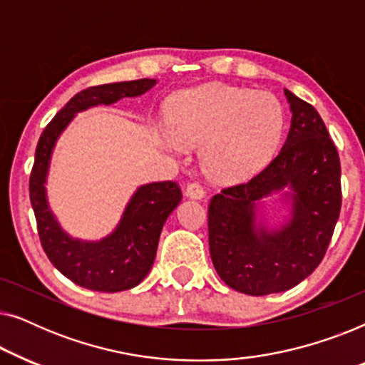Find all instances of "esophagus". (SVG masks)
Segmentation results:
<instances>
[{
  "label": "esophagus",
  "mask_w": 365,
  "mask_h": 365,
  "mask_svg": "<svg viewBox=\"0 0 365 365\" xmlns=\"http://www.w3.org/2000/svg\"><path fill=\"white\" fill-rule=\"evenodd\" d=\"M184 194H186L187 197H192V199H202L204 194H206V191H204V187L201 186L199 182H189L186 189H184Z\"/></svg>",
  "instance_id": "esophagus-1"
}]
</instances>
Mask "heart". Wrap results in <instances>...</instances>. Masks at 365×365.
Listing matches in <instances>:
<instances>
[{
	"instance_id": "1",
	"label": "heart",
	"mask_w": 365,
	"mask_h": 365,
	"mask_svg": "<svg viewBox=\"0 0 365 365\" xmlns=\"http://www.w3.org/2000/svg\"><path fill=\"white\" fill-rule=\"evenodd\" d=\"M173 133L164 143L173 151L202 145L209 176L231 181L252 173L277 146L282 108L269 93L207 84L182 93L169 111Z\"/></svg>"
}]
</instances>
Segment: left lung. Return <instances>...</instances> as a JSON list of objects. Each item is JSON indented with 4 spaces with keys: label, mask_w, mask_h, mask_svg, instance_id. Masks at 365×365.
Returning <instances> with one entry per match:
<instances>
[{
    "label": "left lung",
    "mask_w": 365,
    "mask_h": 365,
    "mask_svg": "<svg viewBox=\"0 0 365 365\" xmlns=\"http://www.w3.org/2000/svg\"><path fill=\"white\" fill-rule=\"evenodd\" d=\"M292 123L277 156L249 179L209 201V251L219 277L249 296L287 291L326 256L342 204L341 161L312 104L291 91ZM293 189V219L281 232L255 227L253 204L272 190Z\"/></svg>",
    "instance_id": "1"
}]
</instances>
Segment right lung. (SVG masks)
<instances>
[{
	"instance_id": "obj_1",
	"label": "right lung",
	"mask_w": 365,
	"mask_h": 365,
	"mask_svg": "<svg viewBox=\"0 0 365 365\" xmlns=\"http://www.w3.org/2000/svg\"><path fill=\"white\" fill-rule=\"evenodd\" d=\"M154 79L99 84L83 89L69 99L39 136L29 176V199L36 217L39 241L46 256L63 276L78 286L99 292H119L138 286L151 271L161 229L181 201L176 181L141 186L111 236L101 242H81L68 237L48 209L44 179L51 149L73 116L96 104H111L121 98L139 96L151 89Z\"/></svg>"
}]
</instances>
